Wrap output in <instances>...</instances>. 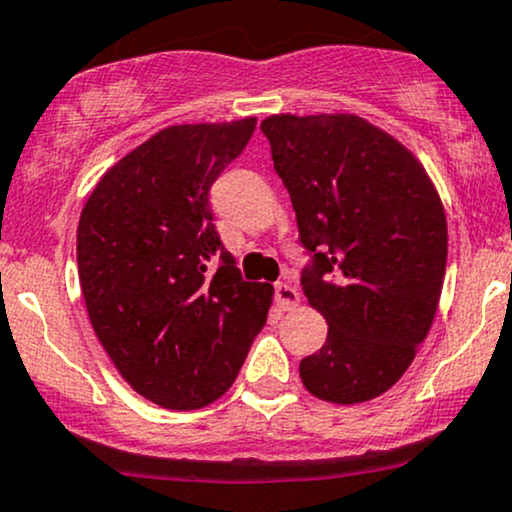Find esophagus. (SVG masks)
<instances>
[{"label": "esophagus", "instance_id": "obj_1", "mask_svg": "<svg viewBox=\"0 0 512 512\" xmlns=\"http://www.w3.org/2000/svg\"><path fill=\"white\" fill-rule=\"evenodd\" d=\"M275 299H278L282 309H294V306L299 304L297 287H292L290 282H278V285H275Z\"/></svg>", "mask_w": 512, "mask_h": 512}]
</instances>
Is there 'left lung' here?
Wrapping results in <instances>:
<instances>
[{
  "label": "left lung",
  "mask_w": 512,
  "mask_h": 512,
  "mask_svg": "<svg viewBox=\"0 0 512 512\" xmlns=\"http://www.w3.org/2000/svg\"><path fill=\"white\" fill-rule=\"evenodd\" d=\"M261 131L309 256L304 297L328 321L299 376L338 405L376 398L434 323L448 258L441 198L410 150L354 114H275Z\"/></svg>",
  "instance_id": "1"
}]
</instances>
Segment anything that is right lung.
Wrapping results in <instances>:
<instances>
[{
    "label": "right lung",
    "instance_id": "right-lung-1",
    "mask_svg": "<svg viewBox=\"0 0 512 512\" xmlns=\"http://www.w3.org/2000/svg\"><path fill=\"white\" fill-rule=\"evenodd\" d=\"M254 131V117L162 129L100 179L78 220L95 335L124 381L167 410L218 400L266 326L273 287L242 278L210 210V186Z\"/></svg>",
    "mask_w": 512,
    "mask_h": 512
}]
</instances>
